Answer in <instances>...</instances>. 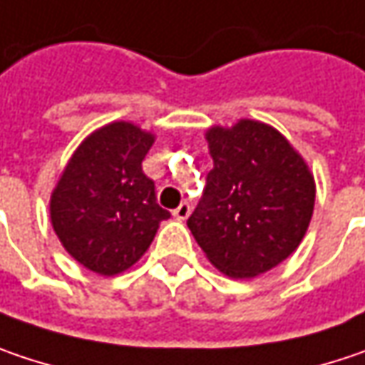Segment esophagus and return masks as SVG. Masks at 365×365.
<instances>
[{
	"label": "esophagus",
	"instance_id": "34e87169",
	"mask_svg": "<svg viewBox=\"0 0 365 365\" xmlns=\"http://www.w3.org/2000/svg\"><path fill=\"white\" fill-rule=\"evenodd\" d=\"M190 210H192V208H190V204L183 202V204H180L175 210H173V217H175L178 221H185V219L190 217Z\"/></svg>",
	"mask_w": 365,
	"mask_h": 365
}]
</instances>
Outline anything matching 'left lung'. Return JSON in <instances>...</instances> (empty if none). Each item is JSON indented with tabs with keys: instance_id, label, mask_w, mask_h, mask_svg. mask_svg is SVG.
Masks as SVG:
<instances>
[{
	"instance_id": "8db88e82",
	"label": "left lung",
	"mask_w": 365,
	"mask_h": 365,
	"mask_svg": "<svg viewBox=\"0 0 365 365\" xmlns=\"http://www.w3.org/2000/svg\"><path fill=\"white\" fill-rule=\"evenodd\" d=\"M212 169L187 227L208 262L231 279L281 264L310 225L316 182L279 130L256 119L206 130Z\"/></svg>"
}]
</instances>
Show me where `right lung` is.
<instances>
[{"label":"right lung","instance_id":"add662e5","mask_svg":"<svg viewBox=\"0 0 365 365\" xmlns=\"http://www.w3.org/2000/svg\"><path fill=\"white\" fill-rule=\"evenodd\" d=\"M155 134L111 121L78 144L49 200L55 235L84 268L113 277L134 267L169 212L142 161Z\"/></svg>","mask_w":365,"mask_h":365}]
</instances>
